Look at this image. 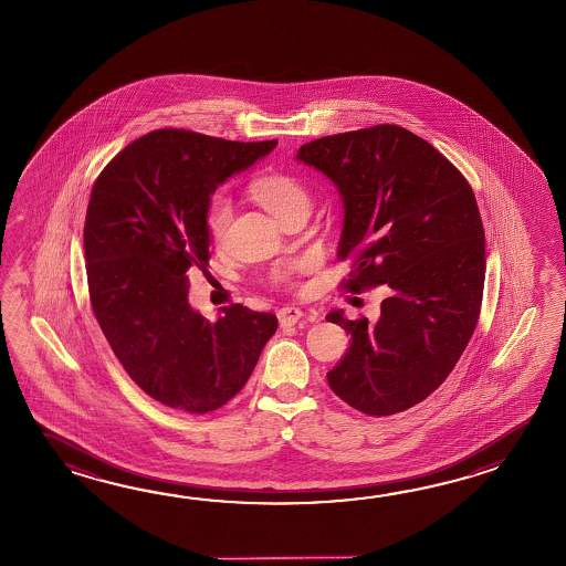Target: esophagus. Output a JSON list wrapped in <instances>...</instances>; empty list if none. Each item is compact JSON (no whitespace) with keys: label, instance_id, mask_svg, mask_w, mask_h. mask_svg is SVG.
<instances>
[{"label":"esophagus","instance_id":"34e87169","mask_svg":"<svg viewBox=\"0 0 566 566\" xmlns=\"http://www.w3.org/2000/svg\"><path fill=\"white\" fill-rule=\"evenodd\" d=\"M277 317L281 327H293V325L297 324L301 317H303V312L297 310V307H283V310L277 313Z\"/></svg>","mask_w":566,"mask_h":566}]
</instances>
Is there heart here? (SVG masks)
<instances>
[{"instance_id": "1", "label": "heart", "mask_w": 566, "mask_h": 566, "mask_svg": "<svg viewBox=\"0 0 566 566\" xmlns=\"http://www.w3.org/2000/svg\"><path fill=\"white\" fill-rule=\"evenodd\" d=\"M251 196L265 208L269 214L277 218L279 222L287 217L291 210L300 206H310V193L305 190V186L295 176L283 174V171H271V174L259 176L251 184ZM230 218H232V205L229 198L222 193L212 196L206 206L205 222L206 229L214 241L224 239Z\"/></svg>"}]
</instances>
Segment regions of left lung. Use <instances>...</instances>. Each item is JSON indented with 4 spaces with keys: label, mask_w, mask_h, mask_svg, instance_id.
<instances>
[{
    "label": "left lung",
    "mask_w": 566,
    "mask_h": 566,
    "mask_svg": "<svg viewBox=\"0 0 566 566\" xmlns=\"http://www.w3.org/2000/svg\"><path fill=\"white\" fill-rule=\"evenodd\" d=\"M295 159L342 196L337 256L354 261L348 291H392L374 324L327 313L352 336L329 388L364 415L410 409L443 385L480 317L485 237L473 190L433 145L398 125L327 135Z\"/></svg>",
    "instance_id": "obj_1"
}]
</instances>
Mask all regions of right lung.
Listing matches in <instances>:
<instances>
[{
    "label": "right lung",
    "instance_id": "right-lung-1",
    "mask_svg": "<svg viewBox=\"0 0 566 566\" xmlns=\"http://www.w3.org/2000/svg\"><path fill=\"white\" fill-rule=\"evenodd\" d=\"M275 145L159 129L113 157L93 186L85 256L96 322L133 382L166 407L205 415L227 405L277 332L273 313L237 303L208 322L188 301V271L210 259L212 193Z\"/></svg>",
    "mask_w": 566,
    "mask_h": 566
}]
</instances>
